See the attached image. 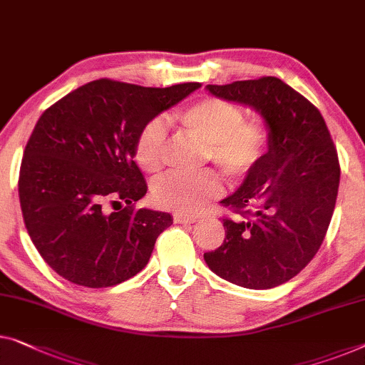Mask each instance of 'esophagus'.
Returning <instances> with one entry per match:
<instances>
[{
  "label": "esophagus",
  "instance_id": "obj_1",
  "mask_svg": "<svg viewBox=\"0 0 365 365\" xmlns=\"http://www.w3.org/2000/svg\"><path fill=\"white\" fill-rule=\"evenodd\" d=\"M200 216L197 215H187V213H175L173 215V221L178 222V225H188V222H195Z\"/></svg>",
  "mask_w": 365,
  "mask_h": 365
}]
</instances>
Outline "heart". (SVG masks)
Returning a JSON list of instances; mask_svg holds the SVG:
<instances>
[{
	"label": "heart",
	"instance_id": "1",
	"mask_svg": "<svg viewBox=\"0 0 365 365\" xmlns=\"http://www.w3.org/2000/svg\"><path fill=\"white\" fill-rule=\"evenodd\" d=\"M177 119L192 138L205 143L206 160L239 180L259 167L269 154L272 133L262 119H244L242 108L222 98H201L177 113ZM165 128L159 119L144 124L134 140V159L140 170L152 173L162 167ZM221 180L213 170L197 175L168 173L152 188L154 201L162 208L195 213L221 193Z\"/></svg>",
	"mask_w": 365,
	"mask_h": 365
}]
</instances>
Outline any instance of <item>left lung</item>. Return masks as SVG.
<instances>
[{
	"label": "left lung",
	"mask_w": 365,
	"mask_h": 365,
	"mask_svg": "<svg viewBox=\"0 0 365 365\" xmlns=\"http://www.w3.org/2000/svg\"><path fill=\"white\" fill-rule=\"evenodd\" d=\"M211 95L252 106L272 133L269 154L221 201L226 237L205 252L231 284L267 290L293 279L322 247L338 198V150L322 113L277 77L208 85Z\"/></svg>",
	"instance_id": "8db88e82"
}]
</instances>
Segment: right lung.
<instances>
[{
  "mask_svg": "<svg viewBox=\"0 0 365 365\" xmlns=\"http://www.w3.org/2000/svg\"><path fill=\"white\" fill-rule=\"evenodd\" d=\"M200 86L150 88L100 78L42 113L21 162L19 201L31 241L65 280L105 288L148 265L173 220L135 208L148 192L134 162L135 135Z\"/></svg>",
  "mask_w": 365,
  "mask_h": 365,
  "instance_id": "add662e5",
  "label": "right lung"
}]
</instances>
